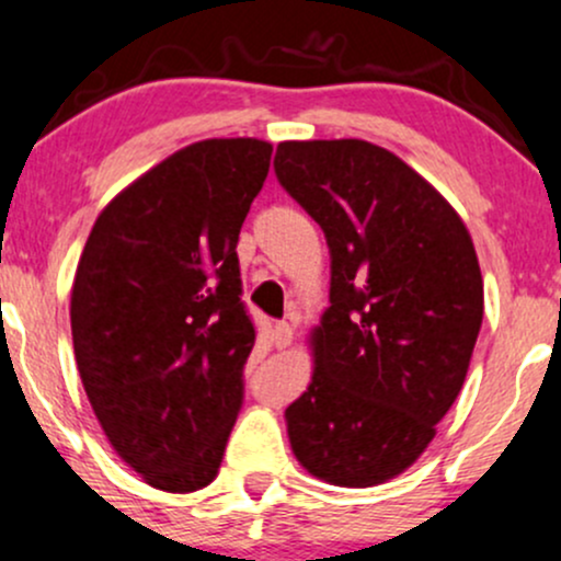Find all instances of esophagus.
<instances>
[{
  "mask_svg": "<svg viewBox=\"0 0 561 561\" xmlns=\"http://www.w3.org/2000/svg\"><path fill=\"white\" fill-rule=\"evenodd\" d=\"M291 340H294L291 327H288L286 321L275 323V327H273V342H275V347H288V345H291Z\"/></svg>",
  "mask_w": 561,
  "mask_h": 561,
  "instance_id": "1",
  "label": "esophagus"
}]
</instances>
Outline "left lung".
<instances>
[{
    "instance_id": "obj_1",
    "label": "left lung",
    "mask_w": 561,
    "mask_h": 561,
    "mask_svg": "<svg viewBox=\"0 0 561 561\" xmlns=\"http://www.w3.org/2000/svg\"><path fill=\"white\" fill-rule=\"evenodd\" d=\"M273 168L331 256V307L312 382L286 409L288 442L329 484H382L423 455L471 364L484 316L471 234L369 141H283Z\"/></svg>"
}]
</instances>
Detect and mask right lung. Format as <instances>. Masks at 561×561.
<instances>
[{
	"label": "right lung",
	"mask_w": 561,
	"mask_h": 561,
	"mask_svg": "<svg viewBox=\"0 0 561 561\" xmlns=\"http://www.w3.org/2000/svg\"><path fill=\"white\" fill-rule=\"evenodd\" d=\"M273 147L208 138L101 210L77 264V369L117 455L165 492L214 481L243 407L256 329L238 234Z\"/></svg>",
	"instance_id": "1"
}]
</instances>
